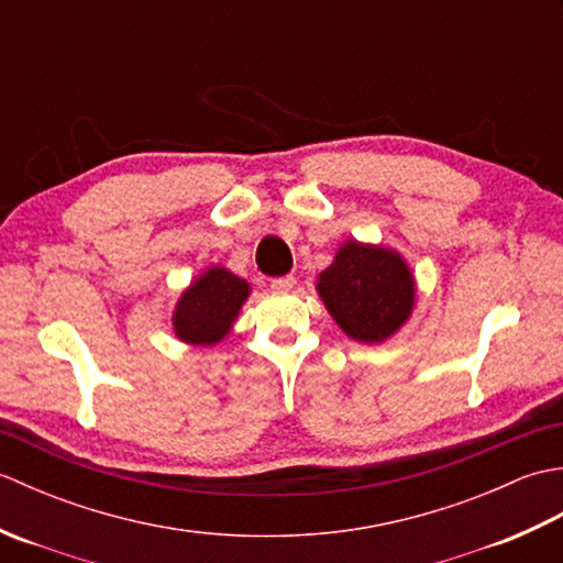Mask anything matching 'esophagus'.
Segmentation results:
<instances>
[{"mask_svg":"<svg viewBox=\"0 0 563 563\" xmlns=\"http://www.w3.org/2000/svg\"><path fill=\"white\" fill-rule=\"evenodd\" d=\"M295 275H280V278H273L271 280V288L275 292H290L295 288Z\"/></svg>","mask_w":563,"mask_h":563,"instance_id":"obj_1","label":"esophagus"}]
</instances>
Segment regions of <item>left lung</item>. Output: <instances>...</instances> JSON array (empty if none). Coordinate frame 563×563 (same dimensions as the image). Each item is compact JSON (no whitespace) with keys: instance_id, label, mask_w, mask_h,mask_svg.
I'll list each match as a JSON object with an SVG mask.
<instances>
[{"instance_id":"left-lung-1","label":"left lung","mask_w":563,"mask_h":563,"mask_svg":"<svg viewBox=\"0 0 563 563\" xmlns=\"http://www.w3.org/2000/svg\"><path fill=\"white\" fill-rule=\"evenodd\" d=\"M317 292L345 336L361 343L391 339L416 305V280L397 249L345 239L319 273Z\"/></svg>"}]
</instances>
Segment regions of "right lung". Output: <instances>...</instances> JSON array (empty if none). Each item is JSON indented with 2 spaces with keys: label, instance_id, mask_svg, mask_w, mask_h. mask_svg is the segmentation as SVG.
<instances>
[{
  "label": "right lung",
  "instance_id": "right-lung-1",
  "mask_svg": "<svg viewBox=\"0 0 563 563\" xmlns=\"http://www.w3.org/2000/svg\"><path fill=\"white\" fill-rule=\"evenodd\" d=\"M251 295V285L227 271L210 266L178 297L172 314V327L178 341L196 349L218 345L232 331Z\"/></svg>",
  "mask_w": 563,
  "mask_h": 563
}]
</instances>
